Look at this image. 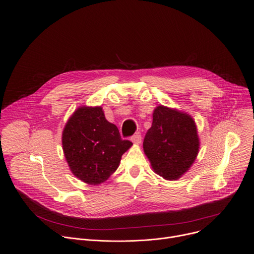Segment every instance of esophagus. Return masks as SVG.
I'll use <instances>...</instances> for the list:
<instances>
[{
	"instance_id": "esophagus-1",
	"label": "esophagus",
	"mask_w": 254,
	"mask_h": 254,
	"mask_svg": "<svg viewBox=\"0 0 254 254\" xmlns=\"http://www.w3.org/2000/svg\"><path fill=\"white\" fill-rule=\"evenodd\" d=\"M130 141L134 144H140L142 142V134L141 132H135L133 135H131Z\"/></svg>"
}]
</instances>
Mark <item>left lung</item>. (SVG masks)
<instances>
[{"label": "left lung", "instance_id": "left-lung-1", "mask_svg": "<svg viewBox=\"0 0 254 254\" xmlns=\"http://www.w3.org/2000/svg\"><path fill=\"white\" fill-rule=\"evenodd\" d=\"M198 146L196 127L190 115L163 105L154 110L143 147L157 174L168 180L179 178L193 163Z\"/></svg>", "mask_w": 254, "mask_h": 254}]
</instances>
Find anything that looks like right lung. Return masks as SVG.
Returning <instances> with one entry per match:
<instances>
[{"mask_svg":"<svg viewBox=\"0 0 254 254\" xmlns=\"http://www.w3.org/2000/svg\"><path fill=\"white\" fill-rule=\"evenodd\" d=\"M131 145L122 139L117 126L106 121L101 107L78 108L63 131L64 153L72 172L94 186L117 170Z\"/></svg>","mask_w":254,"mask_h":254,"instance_id":"add662e5","label":"right lung"}]
</instances>
